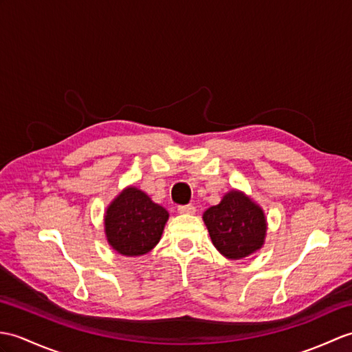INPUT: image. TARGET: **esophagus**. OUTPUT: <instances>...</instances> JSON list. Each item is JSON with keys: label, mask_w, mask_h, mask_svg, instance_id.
Here are the masks:
<instances>
[{"label": "esophagus", "mask_w": 352, "mask_h": 352, "mask_svg": "<svg viewBox=\"0 0 352 352\" xmlns=\"http://www.w3.org/2000/svg\"><path fill=\"white\" fill-rule=\"evenodd\" d=\"M178 213L179 214H195L196 208L193 206H182V207H178Z\"/></svg>", "instance_id": "esophagus-1"}]
</instances>
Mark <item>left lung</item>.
<instances>
[{
    "label": "left lung",
    "instance_id": "1",
    "mask_svg": "<svg viewBox=\"0 0 352 352\" xmlns=\"http://www.w3.org/2000/svg\"><path fill=\"white\" fill-rule=\"evenodd\" d=\"M211 243L228 259H243L264 246L267 217L263 207L249 195L232 189L217 206L204 211Z\"/></svg>",
    "mask_w": 352,
    "mask_h": 352
}]
</instances>
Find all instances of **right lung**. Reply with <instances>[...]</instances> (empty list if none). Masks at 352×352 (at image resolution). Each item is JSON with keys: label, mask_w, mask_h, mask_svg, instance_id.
Wrapping results in <instances>:
<instances>
[{"label": "right lung", "mask_w": 352, "mask_h": 352, "mask_svg": "<svg viewBox=\"0 0 352 352\" xmlns=\"http://www.w3.org/2000/svg\"><path fill=\"white\" fill-rule=\"evenodd\" d=\"M169 213L135 186L122 189L106 207L104 235L121 256H142L156 248Z\"/></svg>", "instance_id": "1"}]
</instances>
